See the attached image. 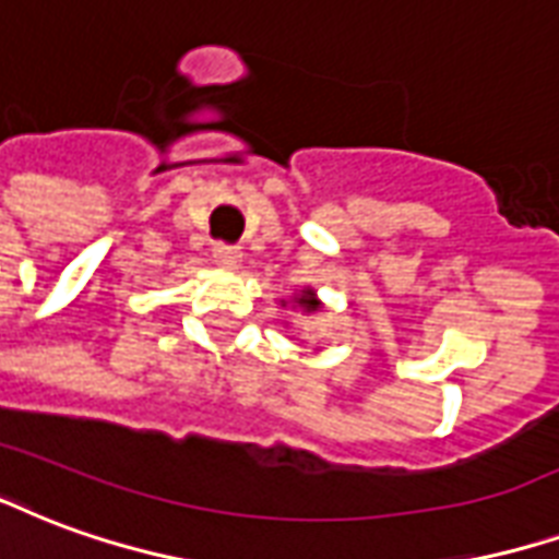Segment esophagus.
<instances>
[{
	"mask_svg": "<svg viewBox=\"0 0 559 559\" xmlns=\"http://www.w3.org/2000/svg\"><path fill=\"white\" fill-rule=\"evenodd\" d=\"M239 258H242L239 248L225 246V242H216V246H213V260H216L222 269H234L239 263Z\"/></svg>",
	"mask_w": 559,
	"mask_h": 559,
	"instance_id": "obj_1",
	"label": "esophagus"
}]
</instances>
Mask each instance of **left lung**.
Listing matches in <instances>:
<instances>
[{
    "mask_svg": "<svg viewBox=\"0 0 559 559\" xmlns=\"http://www.w3.org/2000/svg\"><path fill=\"white\" fill-rule=\"evenodd\" d=\"M281 305L287 308V301L281 299ZM290 308L293 311H301V313H322V305L320 296H317V290L313 287H301L299 293H293V299H290Z\"/></svg>",
    "mask_w": 559,
    "mask_h": 559,
    "instance_id": "1",
    "label": "left lung"
}]
</instances>
